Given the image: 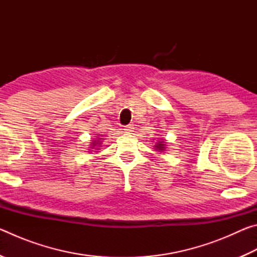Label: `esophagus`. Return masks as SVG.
I'll return each mask as SVG.
<instances>
[{
	"label": "esophagus",
	"instance_id": "34e87169",
	"mask_svg": "<svg viewBox=\"0 0 257 257\" xmlns=\"http://www.w3.org/2000/svg\"><path fill=\"white\" fill-rule=\"evenodd\" d=\"M123 130H124V133H127V134L133 133V130H134V124H127V125H124Z\"/></svg>",
	"mask_w": 257,
	"mask_h": 257
}]
</instances>
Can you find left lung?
<instances>
[{
	"label": "left lung",
	"instance_id": "obj_1",
	"mask_svg": "<svg viewBox=\"0 0 257 257\" xmlns=\"http://www.w3.org/2000/svg\"><path fill=\"white\" fill-rule=\"evenodd\" d=\"M155 147H156V149H158V150H160V151H162V150H164V144H161V143H159V144H158V145H156Z\"/></svg>",
	"mask_w": 257,
	"mask_h": 257
}]
</instances>
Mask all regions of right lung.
Segmentation results:
<instances>
[{
    "label": "right lung",
    "instance_id": "obj_1",
    "mask_svg": "<svg viewBox=\"0 0 257 257\" xmlns=\"http://www.w3.org/2000/svg\"><path fill=\"white\" fill-rule=\"evenodd\" d=\"M95 142H96V141H95ZM96 144H99V143H93V146H95Z\"/></svg>",
    "mask_w": 257,
    "mask_h": 257
}]
</instances>
